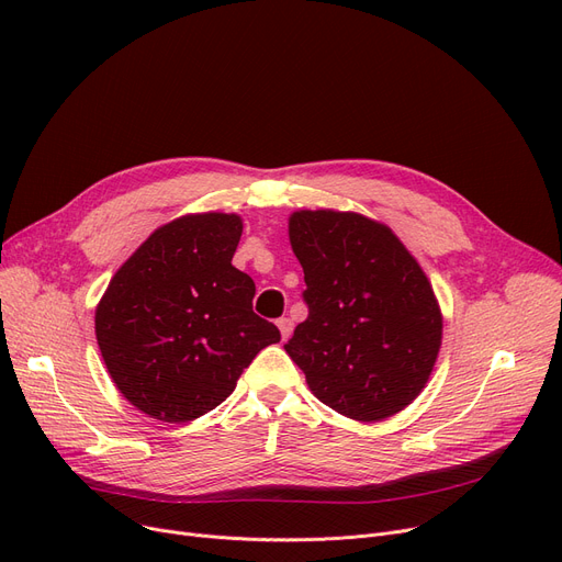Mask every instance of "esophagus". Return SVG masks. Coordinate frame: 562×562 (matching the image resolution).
Returning <instances> with one entry per match:
<instances>
[{
    "label": "esophagus",
    "instance_id": "34e87169",
    "mask_svg": "<svg viewBox=\"0 0 562 562\" xmlns=\"http://www.w3.org/2000/svg\"><path fill=\"white\" fill-rule=\"evenodd\" d=\"M278 328H280V335H282V339H286V337L291 335V330H293V323H291V318H286V316L278 318Z\"/></svg>",
    "mask_w": 562,
    "mask_h": 562
}]
</instances>
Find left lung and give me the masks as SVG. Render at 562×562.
Returning a JSON list of instances; mask_svg holds the SVG:
<instances>
[{
    "mask_svg": "<svg viewBox=\"0 0 562 562\" xmlns=\"http://www.w3.org/2000/svg\"><path fill=\"white\" fill-rule=\"evenodd\" d=\"M310 310L284 344L314 396L356 422L415 401L441 346V312L417 259L362 214L301 210L289 218Z\"/></svg>",
    "mask_w": 562,
    "mask_h": 562,
    "instance_id": "1",
    "label": "left lung"
}]
</instances>
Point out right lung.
Here are the masks:
<instances>
[{
	"label": "right lung",
	"instance_id": "1",
	"mask_svg": "<svg viewBox=\"0 0 562 562\" xmlns=\"http://www.w3.org/2000/svg\"><path fill=\"white\" fill-rule=\"evenodd\" d=\"M244 223L189 214L155 229L115 271L95 310L102 360L121 394L168 424L221 405L280 330L252 312L255 282L234 269Z\"/></svg>",
	"mask_w": 562,
	"mask_h": 562
}]
</instances>
